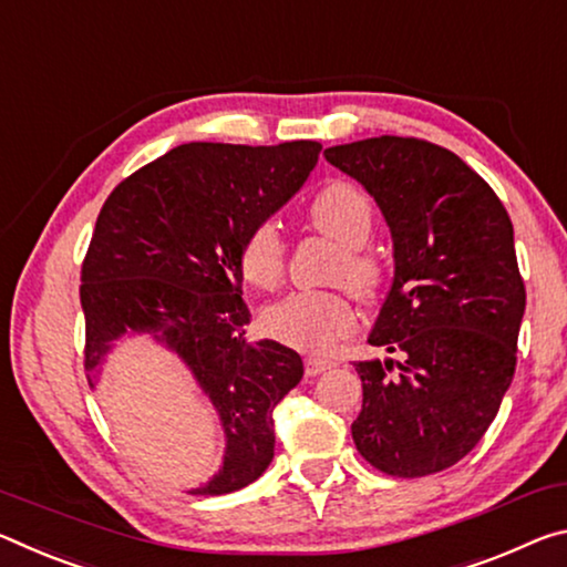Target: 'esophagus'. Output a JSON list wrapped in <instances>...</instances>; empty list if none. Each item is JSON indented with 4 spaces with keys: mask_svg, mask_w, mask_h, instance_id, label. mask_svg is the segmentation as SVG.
<instances>
[{
    "mask_svg": "<svg viewBox=\"0 0 567 567\" xmlns=\"http://www.w3.org/2000/svg\"><path fill=\"white\" fill-rule=\"evenodd\" d=\"M333 367L331 359H321V357H309L306 359V374L309 377H317L321 371H327Z\"/></svg>",
    "mask_w": 567,
    "mask_h": 567,
    "instance_id": "obj_1",
    "label": "esophagus"
}]
</instances>
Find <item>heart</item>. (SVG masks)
<instances>
[{
  "label": "heart",
  "instance_id": "b5f03b06",
  "mask_svg": "<svg viewBox=\"0 0 567 567\" xmlns=\"http://www.w3.org/2000/svg\"><path fill=\"white\" fill-rule=\"evenodd\" d=\"M311 223L321 234L344 246L339 278L359 293L377 286L379 268L364 248L374 213L369 198L357 185L333 181L317 193L309 208ZM284 238L274 220H261L248 230L238 248V266L248 284L274 289L284 274ZM354 309L347 296L337 291H296L264 311V331L268 337L301 351H327L354 329Z\"/></svg>",
  "mask_w": 567,
  "mask_h": 567
}]
</instances>
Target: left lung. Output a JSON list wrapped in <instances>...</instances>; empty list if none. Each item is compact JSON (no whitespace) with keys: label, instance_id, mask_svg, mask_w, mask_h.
Returning <instances> with one entry per match:
<instances>
[{"label":"left lung","instance_id":"left-lung-1","mask_svg":"<svg viewBox=\"0 0 567 567\" xmlns=\"http://www.w3.org/2000/svg\"><path fill=\"white\" fill-rule=\"evenodd\" d=\"M327 161L364 185L392 234V289L357 361L361 457L394 477L447 470L475 447L513 384L525 313L513 223L495 190L440 145L382 135Z\"/></svg>","mask_w":567,"mask_h":567}]
</instances>
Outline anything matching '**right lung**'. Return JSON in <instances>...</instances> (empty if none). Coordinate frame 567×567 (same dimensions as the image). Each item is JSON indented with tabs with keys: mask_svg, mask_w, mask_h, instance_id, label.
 <instances>
[{
	"mask_svg": "<svg viewBox=\"0 0 567 567\" xmlns=\"http://www.w3.org/2000/svg\"><path fill=\"white\" fill-rule=\"evenodd\" d=\"M321 143H185L130 175L102 206L82 264L85 369L97 389L110 351L147 337L181 359L216 410L223 462L190 495H228L274 460V410L301 382L293 349L244 339L250 321L240 240L299 193Z\"/></svg>",
	"mask_w": 567,
	"mask_h": 567,
	"instance_id": "right-lung-1",
	"label": "right lung"
}]
</instances>
